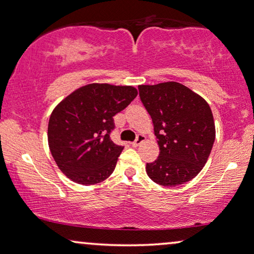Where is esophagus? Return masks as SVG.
<instances>
[{
	"label": "esophagus",
	"instance_id": "1",
	"mask_svg": "<svg viewBox=\"0 0 254 254\" xmlns=\"http://www.w3.org/2000/svg\"><path fill=\"white\" fill-rule=\"evenodd\" d=\"M145 139H146V138H145L144 134H138L137 138H136V140L132 141V146H133V147L139 146V145H140L141 143H144Z\"/></svg>",
	"mask_w": 254,
	"mask_h": 254
}]
</instances>
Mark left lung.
Listing matches in <instances>:
<instances>
[{
    "label": "left lung",
    "mask_w": 254,
    "mask_h": 254,
    "mask_svg": "<svg viewBox=\"0 0 254 254\" xmlns=\"http://www.w3.org/2000/svg\"><path fill=\"white\" fill-rule=\"evenodd\" d=\"M153 122L159 157L146 164V173L160 186L190 181L204 167L216 130L211 109L203 97L175 81L138 86Z\"/></svg>",
    "instance_id": "1"
}]
</instances>
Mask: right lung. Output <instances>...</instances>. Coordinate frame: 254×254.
Segmentation results:
<instances>
[{"instance_id":"1","label":"right lung","mask_w":254,"mask_h":254,"mask_svg":"<svg viewBox=\"0 0 254 254\" xmlns=\"http://www.w3.org/2000/svg\"><path fill=\"white\" fill-rule=\"evenodd\" d=\"M138 95L132 86L90 83L54 108L47 127L51 154L59 170L79 185H96L116 167L123 146L114 144V116Z\"/></svg>"}]
</instances>
